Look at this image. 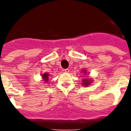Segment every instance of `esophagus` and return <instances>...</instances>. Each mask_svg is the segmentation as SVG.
Listing matches in <instances>:
<instances>
[{
	"label": "esophagus",
	"mask_w": 131,
	"mask_h": 131,
	"mask_svg": "<svg viewBox=\"0 0 131 131\" xmlns=\"http://www.w3.org/2000/svg\"><path fill=\"white\" fill-rule=\"evenodd\" d=\"M64 71L66 73H69V69H64Z\"/></svg>",
	"instance_id": "1"
}]
</instances>
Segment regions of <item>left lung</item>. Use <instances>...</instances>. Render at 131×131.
<instances>
[{
	"label": "left lung",
	"mask_w": 131,
	"mask_h": 131,
	"mask_svg": "<svg viewBox=\"0 0 131 131\" xmlns=\"http://www.w3.org/2000/svg\"><path fill=\"white\" fill-rule=\"evenodd\" d=\"M84 73H86V72H84ZM83 84H84V86H87L88 85H89V84L91 83V81H90V80H89V79L83 80Z\"/></svg>",
	"instance_id": "8db88e82"
}]
</instances>
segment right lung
Returning a JSON list of instances; mask_svg holds the SVG:
<instances>
[{
	"label": "right lung",
	"instance_id": "add662e5",
	"mask_svg": "<svg viewBox=\"0 0 131 131\" xmlns=\"http://www.w3.org/2000/svg\"><path fill=\"white\" fill-rule=\"evenodd\" d=\"M42 79L45 80V83H47L48 82V74L47 73H44L43 75H42Z\"/></svg>",
	"mask_w": 131,
	"mask_h": 131
}]
</instances>
